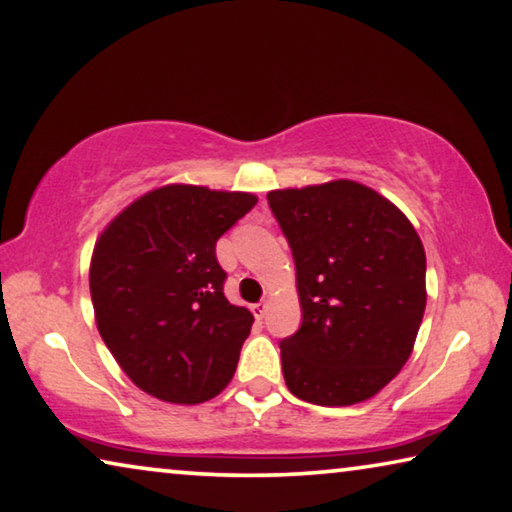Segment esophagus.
Listing matches in <instances>:
<instances>
[{
  "label": "esophagus",
  "instance_id": "1",
  "mask_svg": "<svg viewBox=\"0 0 512 512\" xmlns=\"http://www.w3.org/2000/svg\"><path fill=\"white\" fill-rule=\"evenodd\" d=\"M267 308H270V306H267V301H261V304H254V306H251V311H254L256 320H263L265 313H267Z\"/></svg>",
  "mask_w": 512,
  "mask_h": 512
}]
</instances>
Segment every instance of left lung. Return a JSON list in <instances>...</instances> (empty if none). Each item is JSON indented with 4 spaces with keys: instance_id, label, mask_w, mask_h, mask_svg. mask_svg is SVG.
<instances>
[{
    "instance_id": "obj_1",
    "label": "left lung",
    "mask_w": 512,
    "mask_h": 512,
    "mask_svg": "<svg viewBox=\"0 0 512 512\" xmlns=\"http://www.w3.org/2000/svg\"><path fill=\"white\" fill-rule=\"evenodd\" d=\"M297 267L304 320L281 342L292 395L351 406L383 390L413 354L426 308L415 226L358 181L267 192Z\"/></svg>"
}]
</instances>
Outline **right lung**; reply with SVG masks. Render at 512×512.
<instances>
[{
  "label": "right lung",
  "mask_w": 512,
  "mask_h": 512,
  "mask_svg": "<svg viewBox=\"0 0 512 512\" xmlns=\"http://www.w3.org/2000/svg\"><path fill=\"white\" fill-rule=\"evenodd\" d=\"M256 201L251 192L170 183L131 201L97 238V329L147 395L192 406L233 379L254 315L224 297L215 245Z\"/></svg>",
  "instance_id": "add662e5"
}]
</instances>
